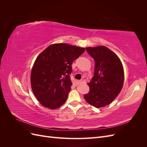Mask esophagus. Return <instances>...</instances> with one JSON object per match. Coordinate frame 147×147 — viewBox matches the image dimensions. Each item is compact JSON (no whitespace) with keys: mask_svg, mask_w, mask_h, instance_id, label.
<instances>
[{"mask_svg":"<svg viewBox=\"0 0 147 147\" xmlns=\"http://www.w3.org/2000/svg\"><path fill=\"white\" fill-rule=\"evenodd\" d=\"M86 83V81L84 80V79H82L81 80L78 81V83H80H80Z\"/></svg>","mask_w":147,"mask_h":147,"instance_id":"34e87169","label":"esophagus"}]
</instances>
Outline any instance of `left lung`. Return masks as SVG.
<instances>
[{"label": "left lung", "instance_id": "obj_1", "mask_svg": "<svg viewBox=\"0 0 147 147\" xmlns=\"http://www.w3.org/2000/svg\"><path fill=\"white\" fill-rule=\"evenodd\" d=\"M86 50L95 61L94 77L88 83L90 90L84 95L86 101L96 108L110 104L121 92L124 70L118 56L104 46L87 47Z\"/></svg>", "mask_w": 147, "mask_h": 147}]
</instances>
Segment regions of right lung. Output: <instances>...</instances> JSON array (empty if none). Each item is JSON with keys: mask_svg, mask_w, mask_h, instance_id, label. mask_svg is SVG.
Masks as SVG:
<instances>
[{"mask_svg": "<svg viewBox=\"0 0 147 147\" xmlns=\"http://www.w3.org/2000/svg\"><path fill=\"white\" fill-rule=\"evenodd\" d=\"M84 51V48L55 43L38 56L31 71L30 83L42 105L56 109L65 103L72 84L70 75L73 61Z\"/></svg>", "mask_w": 147, "mask_h": 147, "instance_id": "1", "label": "right lung"}]
</instances>
